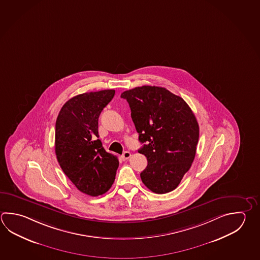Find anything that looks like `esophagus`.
Masks as SVG:
<instances>
[{"instance_id":"34e87169","label":"esophagus","mask_w":260,"mask_h":260,"mask_svg":"<svg viewBox=\"0 0 260 260\" xmlns=\"http://www.w3.org/2000/svg\"><path fill=\"white\" fill-rule=\"evenodd\" d=\"M131 156H132V153L126 151V152H124V153L122 154V159L124 161H126V160H127Z\"/></svg>"}]
</instances>
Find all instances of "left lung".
<instances>
[{
	"mask_svg": "<svg viewBox=\"0 0 260 260\" xmlns=\"http://www.w3.org/2000/svg\"><path fill=\"white\" fill-rule=\"evenodd\" d=\"M143 143L139 152L147 158L141 173L151 191L165 194L177 188L196 155L200 127L191 108L167 89L143 85L121 93Z\"/></svg>",
	"mask_w": 260,
	"mask_h": 260,
	"instance_id": "8db88e82",
	"label": "left lung"
}]
</instances>
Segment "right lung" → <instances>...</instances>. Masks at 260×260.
Returning <instances> with one entry per match:
<instances>
[{"mask_svg":"<svg viewBox=\"0 0 260 260\" xmlns=\"http://www.w3.org/2000/svg\"><path fill=\"white\" fill-rule=\"evenodd\" d=\"M115 90L78 94L60 109L55 126V152L64 174L89 196L103 195L111 187L118 157L106 152L98 139V118Z\"/></svg>","mask_w":260,"mask_h":260,"instance_id":"1","label":"right lung"}]
</instances>
